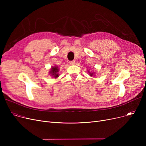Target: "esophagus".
I'll list each match as a JSON object with an SVG mask.
<instances>
[{
    "label": "esophagus",
    "mask_w": 146,
    "mask_h": 146,
    "mask_svg": "<svg viewBox=\"0 0 146 146\" xmlns=\"http://www.w3.org/2000/svg\"><path fill=\"white\" fill-rule=\"evenodd\" d=\"M69 64H70V65H74L75 64V61L73 60V61H69Z\"/></svg>",
    "instance_id": "esophagus-1"
}]
</instances>
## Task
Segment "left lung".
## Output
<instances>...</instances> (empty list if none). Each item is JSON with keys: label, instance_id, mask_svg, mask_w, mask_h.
Returning a JSON list of instances; mask_svg holds the SVG:
<instances>
[{"label": "left lung", "instance_id": "1", "mask_svg": "<svg viewBox=\"0 0 146 146\" xmlns=\"http://www.w3.org/2000/svg\"><path fill=\"white\" fill-rule=\"evenodd\" d=\"M87 72L90 76H93V77H95V76H96L95 75V72H89V70H88Z\"/></svg>", "mask_w": 146, "mask_h": 146}]
</instances>
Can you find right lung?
<instances>
[{
    "label": "right lung",
    "mask_w": 146,
    "mask_h": 146,
    "mask_svg": "<svg viewBox=\"0 0 146 146\" xmlns=\"http://www.w3.org/2000/svg\"><path fill=\"white\" fill-rule=\"evenodd\" d=\"M58 72H59V68L58 66L55 65L54 66L51 67V68H50V70L49 72V74L51 77L56 79L59 76Z\"/></svg>",
    "instance_id": "add662e5"
}]
</instances>
